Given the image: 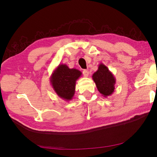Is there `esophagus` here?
I'll list each match as a JSON object with an SVG mask.
<instances>
[{"mask_svg": "<svg viewBox=\"0 0 157 157\" xmlns=\"http://www.w3.org/2000/svg\"><path fill=\"white\" fill-rule=\"evenodd\" d=\"M83 75H84V77H86V78H87V77L89 76V71H87V70H84V71H83Z\"/></svg>", "mask_w": 157, "mask_h": 157, "instance_id": "esophagus-1", "label": "esophagus"}]
</instances>
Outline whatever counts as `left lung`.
<instances>
[{"mask_svg":"<svg viewBox=\"0 0 157 157\" xmlns=\"http://www.w3.org/2000/svg\"><path fill=\"white\" fill-rule=\"evenodd\" d=\"M96 87L104 97L109 96L115 89L116 78L113 73L102 63L98 66V70L92 75Z\"/></svg>","mask_w":157,"mask_h":157,"instance_id":"1","label":"left lung"}]
</instances>
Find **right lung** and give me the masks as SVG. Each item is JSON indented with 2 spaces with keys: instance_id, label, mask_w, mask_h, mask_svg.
Segmentation results:
<instances>
[{
  "instance_id": "add662e5",
  "label": "right lung",
  "mask_w": 157,
  "mask_h": 157,
  "mask_svg": "<svg viewBox=\"0 0 157 157\" xmlns=\"http://www.w3.org/2000/svg\"><path fill=\"white\" fill-rule=\"evenodd\" d=\"M82 72L76 68H69L66 64H59L53 71L50 81L57 95L62 99L69 101L73 99L75 92L76 81Z\"/></svg>"
}]
</instances>
